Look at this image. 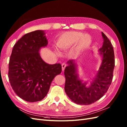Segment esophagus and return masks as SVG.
Listing matches in <instances>:
<instances>
[{"mask_svg": "<svg viewBox=\"0 0 127 127\" xmlns=\"http://www.w3.org/2000/svg\"><path fill=\"white\" fill-rule=\"evenodd\" d=\"M66 66V64L65 63H63L62 64V70L63 71H64L65 68Z\"/></svg>", "mask_w": 127, "mask_h": 127, "instance_id": "34e87169", "label": "esophagus"}]
</instances>
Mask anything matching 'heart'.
<instances>
[{
	"label": "heart",
	"mask_w": 127,
	"mask_h": 127,
	"mask_svg": "<svg viewBox=\"0 0 127 127\" xmlns=\"http://www.w3.org/2000/svg\"><path fill=\"white\" fill-rule=\"evenodd\" d=\"M78 42V49L83 50L87 49L92 42L90 35L84 34L81 32H70L65 33L59 39L57 45L62 50H66Z\"/></svg>",
	"instance_id": "heart-1"
}]
</instances>
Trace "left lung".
<instances>
[{
    "mask_svg": "<svg viewBox=\"0 0 127 127\" xmlns=\"http://www.w3.org/2000/svg\"><path fill=\"white\" fill-rule=\"evenodd\" d=\"M102 47L99 49L102 63L95 78L87 86V82L80 79L78 65L74 60H69L64 70L65 84L64 89L66 95L76 104L90 105L96 102L105 94L111 84L115 66L114 49L109 39L103 32Z\"/></svg>",
    "mask_w": 127,
    "mask_h": 127,
    "instance_id": "left-lung-1",
    "label": "left lung"
}]
</instances>
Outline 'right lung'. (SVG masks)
Listing matches in <instances>:
<instances>
[{
	"instance_id": "1",
	"label": "right lung",
	"mask_w": 127,
	"mask_h": 127,
	"mask_svg": "<svg viewBox=\"0 0 127 127\" xmlns=\"http://www.w3.org/2000/svg\"><path fill=\"white\" fill-rule=\"evenodd\" d=\"M48 45L45 31L24 35L14 46L9 62L8 78L16 95L29 102L44 98L53 79L62 72L60 63L49 64L39 51Z\"/></svg>"
}]
</instances>
